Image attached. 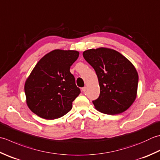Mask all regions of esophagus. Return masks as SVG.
I'll list each match as a JSON object with an SVG mask.
<instances>
[{
    "mask_svg": "<svg viewBox=\"0 0 160 160\" xmlns=\"http://www.w3.org/2000/svg\"><path fill=\"white\" fill-rule=\"evenodd\" d=\"M87 89V87H82V91L83 92H86Z\"/></svg>",
    "mask_w": 160,
    "mask_h": 160,
    "instance_id": "34e87169",
    "label": "esophagus"
}]
</instances>
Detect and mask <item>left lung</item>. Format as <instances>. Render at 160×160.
<instances>
[{
	"label": "left lung",
	"instance_id": "obj_1",
	"mask_svg": "<svg viewBox=\"0 0 160 160\" xmlns=\"http://www.w3.org/2000/svg\"><path fill=\"white\" fill-rule=\"evenodd\" d=\"M82 55L98 79L100 96L93 101L95 108L111 115L126 111L135 101L137 93L139 76L134 65L111 48L89 49Z\"/></svg>",
	"mask_w": 160,
	"mask_h": 160
}]
</instances>
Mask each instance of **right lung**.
Instances as JSON below:
<instances>
[{"mask_svg": "<svg viewBox=\"0 0 160 160\" xmlns=\"http://www.w3.org/2000/svg\"><path fill=\"white\" fill-rule=\"evenodd\" d=\"M79 54L76 51L56 49L37 62L24 86L27 105L33 113L52 120L72 109V102L80 90L70 67Z\"/></svg>", "mask_w": 160, "mask_h": 160, "instance_id": "add662e5", "label": "right lung"}]
</instances>
